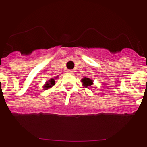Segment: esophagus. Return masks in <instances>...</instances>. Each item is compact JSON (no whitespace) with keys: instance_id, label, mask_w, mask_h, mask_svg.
Here are the masks:
<instances>
[{"instance_id":"34e87169","label":"esophagus","mask_w":147,"mask_h":147,"mask_svg":"<svg viewBox=\"0 0 147 147\" xmlns=\"http://www.w3.org/2000/svg\"><path fill=\"white\" fill-rule=\"evenodd\" d=\"M67 73H69V74H74V71L72 70H69L67 71Z\"/></svg>"}]
</instances>
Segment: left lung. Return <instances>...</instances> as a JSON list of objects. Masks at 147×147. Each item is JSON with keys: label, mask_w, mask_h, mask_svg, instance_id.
Returning a JSON list of instances; mask_svg holds the SVG:
<instances>
[{"label": "left lung", "mask_w": 147, "mask_h": 147, "mask_svg": "<svg viewBox=\"0 0 147 147\" xmlns=\"http://www.w3.org/2000/svg\"><path fill=\"white\" fill-rule=\"evenodd\" d=\"M81 82L83 83V86L84 87H87V88H89V86H91V85L93 84V80L87 78V77H84L81 80Z\"/></svg>", "instance_id": "left-lung-1"}]
</instances>
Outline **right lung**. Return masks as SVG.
Wrapping results in <instances>:
<instances>
[{
  "label": "right lung",
  "mask_w": 147,
  "mask_h": 147,
  "mask_svg": "<svg viewBox=\"0 0 147 147\" xmlns=\"http://www.w3.org/2000/svg\"><path fill=\"white\" fill-rule=\"evenodd\" d=\"M54 84H55V80H54L53 78H51V80H49L48 81L46 82V84H45V85L44 86V90H47L49 89V88H51V87H52Z\"/></svg>",
  "instance_id": "right-lung-1"
}]
</instances>
